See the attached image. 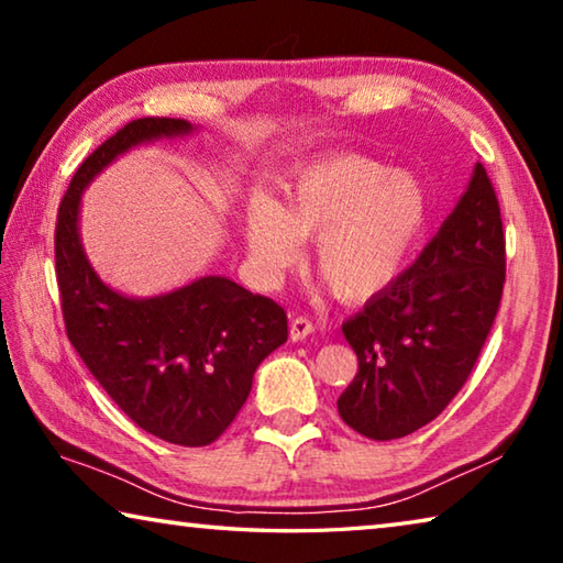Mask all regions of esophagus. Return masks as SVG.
<instances>
[{
	"label": "esophagus",
	"instance_id": "obj_1",
	"mask_svg": "<svg viewBox=\"0 0 563 563\" xmlns=\"http://www.w3.org/2000/svg\"><path fill=\"white\" fill-rule=\"evenodd\" d=\"M312 332H316V325H312V320H308L305 316L292 318V322H290V340L292 342H300V340H305L308 335H312Z\"/></svg>",
	"mask_w": 563,
	"mask_h": 563
}]
</instances>
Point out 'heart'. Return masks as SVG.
<instances>
[{"instance_id": "heart-1", "label": "heart", "mask_w": 563, "mask_h": 563, "mask_svg": "<svg viewBox=\"0 0 563 563\" xmlns=\"http://www.w3.org/2000/svg\"><path fill=\"white\" fill-rule=\"evenodd\" d=\"M427 218V190L412 174L360 154L328 156L295 170L283 206L251 196L247 261L268 288L300 261L302 238L316 235V265L332 290L342 300H367L402 275Z\"/></svg>"}]
</instances>
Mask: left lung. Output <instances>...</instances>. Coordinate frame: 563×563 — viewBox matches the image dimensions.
Segmentation results:
<instances>
[{
  "label": "left lung",
  "mask_w": 563,
  "mask_h": 563,
  "mask_svg": "<svg viewBox=\"0 0 563 563\" xmlns=\"http://www.w3.org/2000/svg\"><path fill=\"white\" fill-rule=\"evenodd\" d=\"M499 201L482 164L419 258L342 322L360 369L338 399L352 430L387 442L442 412L470 377L504 290Z\"/></svg>",
  "instance_id": "8db88e82"
}]
</instances>
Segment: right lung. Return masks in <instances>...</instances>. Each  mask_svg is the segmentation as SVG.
<instances>
[{"instance_id":"1","label":"right lung","mask_w":563,"mask_h":563,"mask_svg":"<svg viewBox=\"0 0 563 563\" xmlns=\"http://www.w3.org/2000/svg\"><path fill=\"white\" fill-rule=\"evenodd\" d=\"M184 119H136L76 170L56 216V280L66 335L89 373L141 430L206 446L241 412L261 362L288 340L278 302L223 275L129 298L103 283L79 235L81 194L126 151L194 133Z\"/></svg>"}]
</instances>
